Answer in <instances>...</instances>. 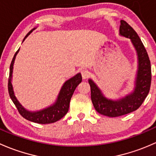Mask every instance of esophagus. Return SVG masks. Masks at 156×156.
<instances>
[{
	"instance_id": "esophagus-1",
	"label": "esophagus",
	"mask_w": 156,
	"mask_h": 156,
	"mask_svg": "<svg viewBox=\"0 0 156 156\" xmlns=\"http://www.w3.org/2000/svg\"><path fill=\"white\" fill-rule=\"evenodd\" d=\"M81 74H82V76H83V78L84 79V80H86V79L88 78V76H89V70H88L87 69H82Z\"/></svg>"
}]
</instances>
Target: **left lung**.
Returning <instances> with one entry per match:
<instances>
[{
    "mask_svg": "<svg viewBox=\"0 0 156 156\" xmlns=\"http://www.w3.org/2000/svg\"><path fill=\"white\" fill-rule=\"evenodd\" d=\"M119 34L131 39L137 54L138 67L135 80V87L129 94L119 100L108 99L103 94L101 90L91 80V98L98 113L109 117H117L130 113L137 110L147 96L151 86V64L147 50L135 31L124 20L120 21Z\"/></svg>",
    "mask_w": 156,
    "mask_h": 156,
    "instance_id": "left-lung-1",
    "label": "left lung"
}]
</instances>
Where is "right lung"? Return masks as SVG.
Returning a JSON list of instances; mask_svg holds the SVG:
<instances>
[{"mask_svg": "<svg viewBox=\"0 0 156 156\" xmlns=\"http://www.w3.org/2000/svg\"><path fill=\"white\" fill-rule=\"evenodd\" d=\"M33 28L28 33V34L24 38L23 41L25 38L34 30ZM19 49L17 50L14 55L12 60L11 62L10 67H9V76L8 80V91H9V97L11 100L12 101L13 104L16 107L19 113L22 115V117L27 120H29L33 122L38 123V124H49V123H53L58 121L62 118H63L66 113L68 112L69 106H70V101L71 99L72 95L74 92L75 89L77 87V86L82 82L81 73H79L72 78L67 80L64 85L62 86V89L60 90L58 96L57 98V100L54 103V104L43 109V110H39L36 112L28 111L26 109L24 108L23 106L19 102L17 98L14 94L13 88L11 81H12V69H13V64L15 61L16 56L19 52Z\"/></svg>", "mask_w": 156, "mask_h": 156, "instance_id": "right-lung-1", "label": "right lung"}]
</instances>
